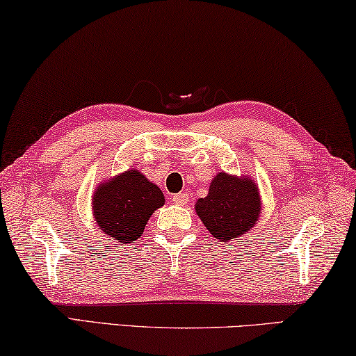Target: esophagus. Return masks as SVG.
<instances>
[{"label":"esophagus","mask_w":356,"mask_h":356,"mask_svg":"<svg viewBox=\"0 0 356 356\" xmlns=\"http://www.w3.org/2000/svg\"><path fill=\"white\" fill-rule=\"evenodd\" d=\"M172 200L175 204H178V207H184V204H188L189 202V195L186 194V192H181V194H175L172 197Z\"/></svg>","instance_id":"obj_1"}]
</instances>
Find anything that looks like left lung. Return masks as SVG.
Returning a JSON list of instances; mask_svg holds the SVG:
<instances>
[{"mask_svg":"<svg viewBox=\"0 0 356 356\" xmlns=\"http://www.w3.org/2000/svg\"><path fill=\"white\" fill-rule=\"evenodd\" d=\"M261 207L259 189L253 178L219 172L209 184L208 195L197 200L195 213L216 239L229 242L257 225Z\"/></svg>","mask_w":356,"mask_h":356,"instance_id":"1","label":"left lung"}]
</instances>
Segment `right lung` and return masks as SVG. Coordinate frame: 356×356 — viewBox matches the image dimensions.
Returning <instances> with one entry per match:
<instances>
[{"mask_svg": "<svg viewBox=\"0 0 356 356\" xmlns=\"http://www.w3.org/2000/svg\"><path fill=\"white\" fill-rule=\"evenodd\" d=\"M164 203L158 186L137 168H129L98 184L92 195V214L98 228L123 245L140 238L149 217Z\"/></svg>", "mask_w": 356, "mask_h": 356, "instance_id": "obj_1", "label": "right lung"}]
</instances>
